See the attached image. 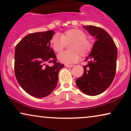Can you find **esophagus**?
Listing matches in <instances>:
<instances>
[{"label": "esophagus", "mask_w": 131, "mask_h": 131, "mask_svg": "<svg viewBox=\"0 0 131 131\" xmlns=\"http://www.w3.org/2000/svg\"><path fill=\"white\" fill-rule=\"evenodd\" d=\"M65 66L67 67H74V65H73V64H70V65H69V64H66Z\"/></svg>", "instance_id": "34e87169"}]
</instances>
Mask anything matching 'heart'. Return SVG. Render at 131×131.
<instances>
[{"label": "heart", "mask_w": 131, "mask_h": 131, "mask_svg": "<svg viewBox=\"0 0 131 131\" xmlns=\"http://www.w3.org/2000/svg\"><path fill=\"white\" fill-rule=\"evenodd\" d=\"M69 45V51L62 52L58 55V59L64 63L70 64L78 61L80 55L82 57L90 54L94 46L92 37L87 36L86 33L79 28L67 30L60 36L55 35L50 40V45L55 52L60 53L66 45Z\"/></svg>", "instance_id": "heart-1"}]
</instances>
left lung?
<instances>
[{"mask_svg":"<svg viewBox=\"0 0 131 131\" xmlns=\"http://www.w3.org/2000/svg\"><path fill=\"white\" fill-rule=\"evenodd\" d=\"M96 41L86 61L82 76L76 80L78 87L85 94L94 96L110 86L116 71L117 50L112 37L100 27L83 26Z\"/></svg>","mask_w":131,"mask_h":131,"instance_id":"1","label":"left lung"}]
</instances>
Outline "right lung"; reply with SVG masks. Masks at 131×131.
Returning a JSON list of instances; mask_svg holds the SVG:
<instances>
[{"label":"right lung","mask_w":131,"mask_h":131,"mask_svg":"<svg viewBox=\"0 0 131 131\" xmlns=\"http://www.w3.org/2000/svg\"><path fill=\"white\" fill-rule=\"evenodd\" d=\"M54 31L27 35L15 46L14 70L17 82L30 95L43 98L55 88L64 64L57 62L50 40ZM51 63V66L47 63Z\"/></svg>","instance_id":"1"}]
</instances>
